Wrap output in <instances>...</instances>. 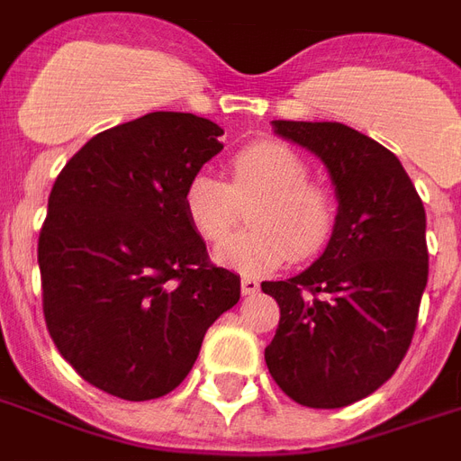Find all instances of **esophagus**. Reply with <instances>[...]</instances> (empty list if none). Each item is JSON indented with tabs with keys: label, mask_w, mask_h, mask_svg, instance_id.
Listing matches in <instances>:
<instances>
[{
	"label": "esophagus",
	"mask_w": 461,
	"mask_h": 461,
	"mask_svg": "<svg viewBox=\"0 0 461 461\" xmlns=\"http://www.w3.org/2000/svg\"><path fill=\"white\" fill-rule=\"evenodd\" d=\"M255 292H259V284L255 282L252 276H243V279H240V294H243V296H252Z\"/></svg>",
	"instance_id": "1"
}]
</instances>
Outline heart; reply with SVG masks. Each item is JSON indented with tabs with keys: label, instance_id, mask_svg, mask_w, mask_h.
Wrapping results in <instances>:
<instances>
[{
	"label": "heart",
	"instance_id": "obj_1",
	"mask_svg": "<svg viewBox=\"0 0 461 461\" xmlns=\"http://www.w3.org/2000/svg\"><path fill=\"white\" fill-rule=\"evenodd\" d=\"M252 230L228 240L218 262L258 275L282 267L286 259L306 262L328 248L338 223L333 192L311 179V165L292 145L258 140L228 160V182L196 172L182 192L189 226L203 243L218 245L243 221Z\"/></svg>",
	"mask_w": 461,
	"mask_h": 461
}]
</instances>
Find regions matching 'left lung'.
Segmentation results:
<instances>
[{
	"label": "left lung",
	"instance_id": "left-lung-1",
	"mask_svg": "<svg viewBox=\"0 0 461 461\" xmlns=\"http://www.w3.org/2000/svg\"><path fill=\"white\" fill-rule=\"evenodd\" d=\"M275 131L325 162L340 206L306 272L262 282L279 306L265 362L301 406H349L391 379L413 340L428 284L423 202L399 158L355 128L275 121Z\"/></svg>",
	"mask_w": 461,
	"mask_h": 461
}]
</instances>
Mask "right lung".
I'll list each match as a JSON object with an SVG mask.
<instances>
[{
	"mask_svg": "<svg viewBox=\"0 0 461 461\" xmlns=\"http://www.w3.org/2000/svg\"><path fill=\"white\" fill-rule=\"evenodd\" d=\"M223 128L152 112L102 131L72 155L38 235L43 318L85 382L126 401L177 389L203 335L240 299L185 216L182 192Z\"/></svg>",
	"mask_w": 461,
	"mask_h": 461,
	"instance_id": "add662e5",
	"label": "right lung"
}]
</instances>
